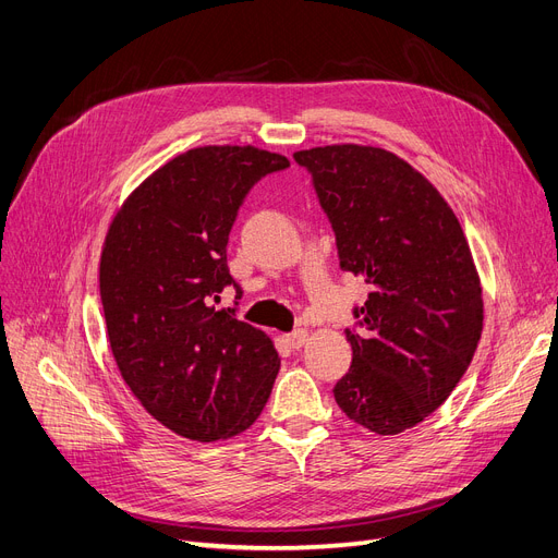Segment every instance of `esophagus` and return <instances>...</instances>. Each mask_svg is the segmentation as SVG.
Returning <instances> with one entry per match:
<instances>
[{"label":"esophagus","instance_id":"34e87169","mask_svg":"<svg viewBox=\"0 0 558 558\" xmlns=\"http://www.w3.org/2000/svg\"><path fill=\"white\" fill-rule=\"evenodd\" d=\"M286 341L291 343V348H295V350H300L306 341H308V329H304V327H300V329H295V331H291L286 337Z\"/></svg>","mask_w":558,"mask_h":558}]
</instances>
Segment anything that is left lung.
<instances>
[{
	"label": "left lung",
	"instance_id": "obj_1",
	"mask_svg": "<svg viewBox=\"0 0 558 558\" xmlns=\"http://www.w3.org/2000/svg\"><path fill=\"white\" fill-rule=\"evenodd\" d=\"M337 235L345 272L371 286L345 329L352 366L339 408L377 435H398L451 396L483 331L481 279L458 217L426 175L360 144L298 150Z\"/></svg>",
	"mask_w": 558,
	"mask_h": 558
}]
</instances>
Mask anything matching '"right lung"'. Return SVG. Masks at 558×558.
Here are the masks:
<instances>
[{
	"instance_id": "right-lung-1",
	"label": "right lung",
	"mask_w": 558,
	"mask_h": 558,
	"mask_svg": "<svg viewBox=\"0 0 558 558\" xmlns=\"http://www.w3.org/2000/svg\"><path fill=\"white\" fill-rule=\"evenodd\" d=\"M286 167L256 146L192 148L150 173L109 225L100 300L111 354L175 435H240L270 398L281 364L272 339L215 302L235 286L227 244L244 196Z\"/></svg>"
}]
</instances>
